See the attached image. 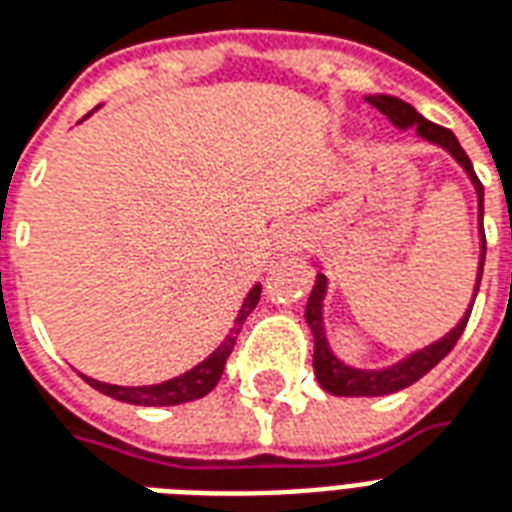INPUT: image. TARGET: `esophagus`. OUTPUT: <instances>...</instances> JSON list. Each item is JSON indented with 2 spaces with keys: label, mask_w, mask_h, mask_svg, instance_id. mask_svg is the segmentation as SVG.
<instances>
[{
  "label": "esophagus",
  "mask_w": 512,
  "mask_h": 512,
  "mask_svg": "<svg viewBox=\"0 0 512 512\" xmlns=\"http://www.w3.org/2000/svg\"><path fill=\"white\" fill-rule=\"evenodd\" d=\"M301 244V227L298 225H282L276 230L274 236V246L276 252H295V246Z\"/></svg>",
  "instance_id": "34e87169"
}]
</instances>
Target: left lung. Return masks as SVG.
I'll use <instances>...</instances> for the list:
<instances>
[{
    "instance_id": "left-lung-1",
    "label": "left lung",
    "mask_w": 512,
    "mask_h": 512,
    "mask_svg": "<svg viewBox=\"0 0 512 512\" xmlns=\"http://www.w3.org/2000/svg\"><path fill=\"white\" fill-rule=\"evenodd\" d=\"M366 100L372 102L374 108L380 113H385L388 119L393 121V127L399 130H415L423 140H429L439 149H445L453 157V160L464 168L467 179L472 181L475 187V195H478V222H480V263H478V279H475V293H472V301H469V309L464 312V317L458 320L456 328H450L442 339L431 342L429 347L423 350L410 352L407 358H401L399 363H391L385 369H355V366H347L342 358H336V352L331 350L328 344V333H325L323 323V301L325 293H328V279L320 271L317 279H314L312 293H309V301H306V325L312 331L314 339V374H317V382L320 388L333 396H388V393L404 391L410 388L412 382H418L423 374H429L434 366H437L445 355H448L453 347H456L458 336L464 333L469 320V312H472V304L478 298L480 290V276H483V263H486V233H483V184L475 176V168L469 162L467 151L461 149V143L456 140V135L445 127H439L434 121L423 119L410 102L399 100V97H391V94H369Z\"/></svg>"
}]
</instances>
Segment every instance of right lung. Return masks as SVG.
<instances>
[{"mask_svg":"<svg viewBox=\"0 0 512 512\" xmlns=\"http://www.w3.org/2000/svg\"><path fill=\"white\" fill-rule=\"evenodd\" d=\"M260 301V285H255L249 293H246L244 304L238 309L236 320H233V328L227 331L225 342L219 344L217 350L208 355L206 361H200L198 366H192L189 372L173 377V380L157 382V385H111V382L92 380L81 374L83 380L92 385L94 391L105 393L116 401H127V404H135V407H173V404H187V401L203 399L206 393H211L217 388L219 377L225 372V363L233 352V344H236V336L241 333V325L252 314V309Z\"/></svg>","mask_w":512,"mask_h":512,"instance_id":"add662e5","label":"right lung"}]
</instances>
